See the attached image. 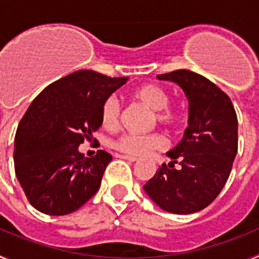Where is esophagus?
I'll return each instance as SVG.
<instances>
[{
	"instance_id": "obj_1",
	"label": "esophagus",
	"mask_w": 259,
	"mask_h": 259,
	"mask_svg": "<svg viewBox=\"0 0 259 259\" xmlns=\"http://www.w3.org/2000/svg\"><path fill=\"white\" fill-rule=\"evenodd\" d=\"M115 157L118 158H122V159H127L130 162H136L137 158L136 157H131V155H125V154H116Z\"/></svg>"
}]
</instances>
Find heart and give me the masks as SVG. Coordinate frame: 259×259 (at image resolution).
I'll list each match as a JSON object with an SVG mask.
<instances>
[{
    "label": "heart",
    "mask_w": 259,
    "mask_h": 259,
    "mask_svg": "<svg viewBox=\"0 0 259 259\" xmlns=\"http://www.w3.org/2000/svg\"><path fill=\"white\" fill-rule=\"evenodd\" d=\"M132 98L153 111L152 123H159L166 127H174L179 122L180 115L170 105V95L163 87L154 83H146L132 91ZM122 107L114 96L105 98L100 111L101 125L107 131L119 127ZM166 140L161 134L153 132L148 135L124 134L113 141V148L118 152L131 157H144L157 149H163Z\"/></svg>",
    "instance_id": "b5f03b06"
}]
</instances>
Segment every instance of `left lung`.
<instances>
[{
    "mask_svg": "<svg viewBox=\"0 0 259 259\" xmlns=\"http://www.w3.org/2000/svg\"><path fill=\"white\" fill-rule=\"evenodd\" d=\"M184 91L189 102L188 128L167 153L171 162L159 167L144 191L172 214H192L217 198L232 170L237 153V115L230 97L212 81L189 70L158 75ZM181 164L175 168V163Z\"/></svg>",
    "mask_w": 259,
    "mask_h": 259,
    "instance_id": "1",
    "label": "left lung"
}]
</instances>
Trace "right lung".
Wrapping results in <instances>:
<instances>
[{
  "label": "right lung",
  "instance_id": "1",
  "mask_svg": "<svg viewBox=\"0 0 259 259\" xmlns=\"http://www.w3.org/2000/svg\"><path fill=\"white\" fill-rule=\"evenodd\" d=\"M127 79L75 71L48 85L29 105L15 135L14 166L36 210L70 214L97 193L113 157L105 150L84 157L79 145L92 140L101 127L102 102Z\"/></svg>",
  "mask_w": 259,
  "mask_h": 259
}]
</instances>
